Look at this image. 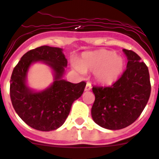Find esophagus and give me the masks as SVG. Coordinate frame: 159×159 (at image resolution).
I'll use <instances>...</instances> for the list:
<instances>
[{
  "label": "esophagus",
  "instance_id": "1",
  "mask_svg": "<svg viewBox=\"0 0 159 159\" xmlns=\"http://www.w3.org/2000/svg\"><path fill=\"white\" fill-rule=\"evenodd\" d=\"M91 88H92V86H91V83L87 82V83H86V87H85V91H91Z\"/></svg>",
  "mask_w": 159,
  "mask_h": 159
}]
</instances>
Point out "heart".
I'll use <instances>...</instances> for the list:
<instances>
[{"instance_id":"b5f03b06","label":"heart","mask_w":159,"mask_h":159,"mask_svg":"<svg viewBox=\"0 0 159 159\" xmlns=\"http://www.w3.org/2000/svg\"><path fill=\"white\" fill-rule=\"evenodd\" d=\"M125 65L122 56L113 50L100 49L84 53L72 67L79 73L92 72L97 83L103 86H111L122 77Z\"/></svg>"}]
</instances>
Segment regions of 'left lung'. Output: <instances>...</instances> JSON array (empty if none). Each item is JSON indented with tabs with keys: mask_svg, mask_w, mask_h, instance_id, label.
Returning <instances> with one entry per match:
<instances>
[{
	"mask_svg": "<svg viewBox=\"0 0 159 159\" xmlns=\"http://www.w3.org/2000/svg\"><path fill=\"white\" fill-rule=\"evenodd\" d=\"M127 58L126 69L110 87H93L95 100L91 108L94 122L103 128H125L142 113L151 91L149 69L132 50H122Z\"/></svg>",
	"mask_w": 159,
	"mask_h": 159,
	"instance_id": "1",
	"label": "left lung"
}]
</instances>
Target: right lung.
I'll use <instances>...</instances> for the list:
<instances>
[{
  "label": "right lung",
  "mask_w": 159,
  "mask_h": 159,
  "mask_svg": "<svg viewBox=\"0 0 159 159\" xmlns=\"http://www.w3.org/2000/svg\"><path fill=\"white\" fill-rule=\"evenodd\" d=\"M36 62L47 65L52 71L53 82L37 91L27 83L29 69ZM68 60L63 49L43 46L23 55L10 78V99L17 114L26 124L42 131L56 130L64 124L72 104L81 97L86 82L74 84L64 77Z\"/></svg>",
  "instance_id": "add662e5"
}]
</instances>
